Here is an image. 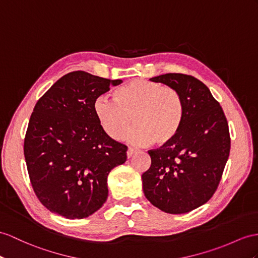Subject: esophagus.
I'll return each instance as SVG.
<instances>
[{"mask_svg": "<svg viewBox=\"0 0 258 258\" xmlns=\"http://www.w3.org/2000/svg\"><path fill=\"white\" fill-rule=\"evenodd\" d=\"M136 152V150L134 149V148H128V150H127V156L128 158H131V156H133V154Z\"/></svg>", "mask_w": 258, "mask_h": 258, "instance_id": "esophagus-1", "label": "esophagus"}]
</instances>
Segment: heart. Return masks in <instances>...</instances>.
<instances>
[{"label":"heart","instance_id":"b5f03b06","mask_svg":"<svg viewBox=\"0 0 258 258\" xmlns=\"http://www.w3.org/2000/svg\"><path fill=\"white\" fill-rule=\"evenodd\" d=\"M93 109L105 133L114 140H121L134 121L137 127L130 139L139 146L152 142L167 146L177 137L185 118V103L177 90L141 79L118 87L112 100L97 97Z\"/></svg>","mask_w":258,"mask_h":258}]
</instances>
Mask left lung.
Listing matches in <instances>:
<instances>
[{
    "label": "left lung",
    "mask_w": 258,
    "mask_h": 258,
    "mask_svg": "<svg viewBox=\"0 0 258 258\" xmlns=\"http://www.w3.org/2000/svg\"><path fill=\"white\" fill-rule=\"evenodd\" d=\"M150 80L180 93L185 118L171 143L148 151L144 196L166 213L189 212L208 202L221 179L231 148L227 118L208 87L191 75L167 73Z\"/></svg>",
    "instance_id": "8db88e82"
}]
</instances>
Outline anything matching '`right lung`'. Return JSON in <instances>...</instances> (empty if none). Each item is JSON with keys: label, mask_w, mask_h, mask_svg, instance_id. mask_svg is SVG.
<instances>
[{"label": "right lung", "mask_w": 258, "mask_h": 258, "mask_svg": "<svg viewBox=\"0 0 258 258\" xmlns=\"http://www.w3.org/2000/svg\"><path fill=\"white\" fill-rule=\"evenodd\" d=\"M122 83L84 71L63 75L37 102L24 155L39 202L56 215L83 219L108 197L107 177L127 160V147L105 133L94 100Z\"/></svg>", "instance_id": "add662e5"}]
</instances>
